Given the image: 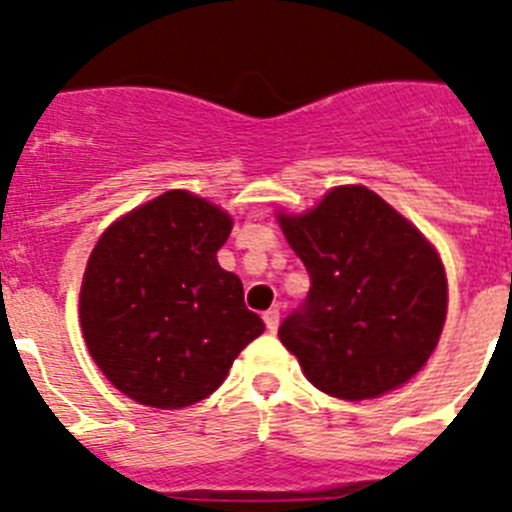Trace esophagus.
<instances>
[{
	"mask_svg": "<svg viewBox=\"0 0 512 512\" xmlns=\"http://www.w3.org/2000/svg\"><path fill=\"white\" fill-rule=\"evenodd\" d=\"M264 322H266V330L276 332V327H279V309H266Z\"/></svg>",
	"mask_w": 512,
	"mask_h": 512,
	"instance_id": "34e87169",
	"label": "esophagus"
}]
</instances>
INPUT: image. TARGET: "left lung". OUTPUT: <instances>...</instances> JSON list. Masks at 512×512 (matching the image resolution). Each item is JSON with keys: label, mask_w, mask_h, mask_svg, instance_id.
<instances>
[{"label": "left lung", "mask_w": 512, "mask_h": 512, "mask_svg": "<svg viewBox=\"0 0 512 512\" xmlns=\"http://www.w3.org/2000/svg\"><path fill=\"white\" fill-rule=\"evenodd\" d=\"M309 274L279 340L320 391L363 401L424 368L447 317L437 251L373 190L335 187L304 215H279Z\"/></svg>", "instance_id": "1"}]
</instances>
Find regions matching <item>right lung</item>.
Here are the masks:
<instances>
[{"label": "right lung", "mask_w": 512, "mask_h": 512, "mask_svg": "<svg viewBox=\"0 0 512 512\" xmlns=\"http://www.w3.org/2000/svg\"><path fill=\"white\" fill-rule=\"evenodd\" d=\"M231 228L208 200L170 190L98 238L81 287L83 335L103 375L134 401H203L264 332L241 279L218 266Z\"/></svg>", "instance_id": "right-lung-1"}]
</instances>
